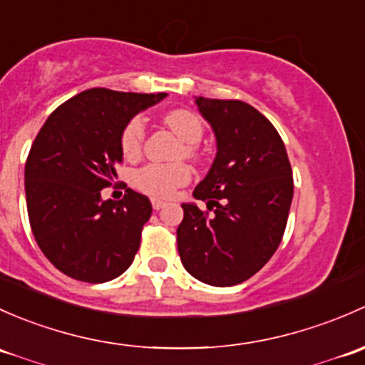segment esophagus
I'll use <instances>...</instances> for the list:
<instances>
[{"mask_svg": "<svg viewBox=\"0 0 365 365\" xmlns=\"http://www.w3.org/2000/svg\"><path fill=\"white\" fill-rule=\"evenodd\" d=\"M151 204H153V209H155V210H160L161 207H165V202L163 200H158V198H153Z\"/></svg>", "mask_w": 365, "mask_h": 365, "instance_id": "34e87169", "label": "esophagus"}]
</instances>
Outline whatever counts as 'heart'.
<instances>
[{
    "label": "heart",
    "instance_id": "1",
    "mask_svg": "<svg viewBox=\"0 0 365 365\" xmlns=\"http://www.w3.org/2000/svg\"><path fill=\"white\" fill-rule=\"evenodd\" d=\"M163 123L182 140V148L179 149L178 158H198V142L204 137V121L197 112L190 108H174L163 115ZM145 140L144 119L135 115L126 123L119 137L121 153L128 160H135L140 156ZM191 168L186 163H151L138 168L131 178V182L142 193L155 198H170L179 187L190 182Z\"/></svg>",
    "mask_w": 365,
    "mask_h": 365
}]
</instances>
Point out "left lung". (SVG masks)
Masks as SVG:
<instances>
[{
    "label": "left lung",
    "mask_w": 365,
    "mask_h": 365,
    "mask_svg": "<svg viewBox=\"0 0 365 365\" xmlns=\"http://www.w3.org/2000/svg\"><path fill=\"white\" fill-rule=\"evenodd\" d=\"M212 126L216 160L193 197L207 210L182 204L178 250L184 269L202 283L234 287L276 253L294 198V178L279 133L240 100L197 96Z\"/></svg>",
    "instance_id": "obj_1"
}]
</instances>
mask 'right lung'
<instances>
[{
	"label": "right lung",
	"mask_w": 365,
	"mask_h": 365,
	"mask_svg": "<svg viewBox=\"0 0 365 365\" xmlns=\"http://www.w3.org/2000/svg\"><path fill=\"white\" fill-rule=\"evenodd\" d=\"M165 96L88 89L40 128L24 168L29 225L47 260L68 277L105 283L133 262L151 202L130 187L121 200H101V190L123 161V128Z\"/></svg>",
	"instance_id": "right-lung-1"
}]
</instances>
